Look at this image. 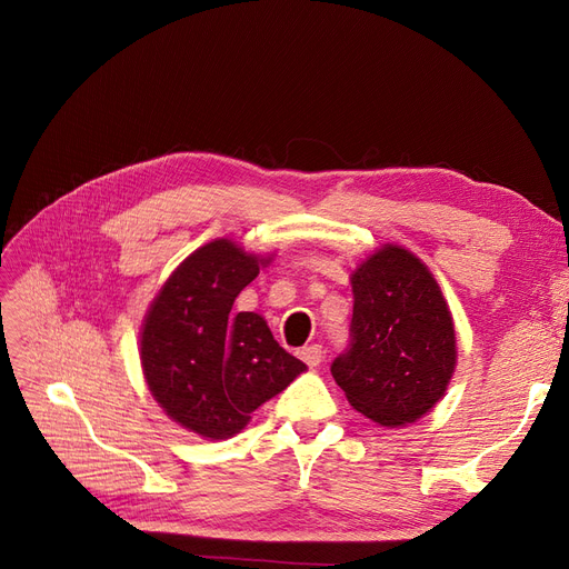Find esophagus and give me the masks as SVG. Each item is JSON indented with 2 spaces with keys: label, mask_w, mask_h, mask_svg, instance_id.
Instances as JSON below:
<instances>
[{
  "label": "esophagus",
  "mask_w": 569,
  "mask_h": 569,
  "mask_svg": "<svg viewBox=\"0 0 569 569\" xmlns=\"http://www.w3.org/2000/svg\"><path fill=\"white\" fill-rule=\"evenodd\" d=\"M299 358L303 360V363H306L308 368H316V366H320V360H322V349H320V343H311V347H303V349L299 351Z\"/></svg>",
  "instance_id": "34e87169"
}]
</instances>
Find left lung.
I'll use <instances>...</instances> for the list:
<instances>
[{"label":"left lung","instance_id":"obj_1","mask_svg":"<svg viewBox=\"0 0 569 569\" xmlns=\"http://www.w3.org/2000/svg\"><path fill=\"white\" fill-rule=\"evenodd\" d=\"M351 349L332 363L349 403L382 427L427 416L451 385L456 325L441 287L420 258L382 244L351 272Z\"/></svg>","mask_w":569,"mask_h":569}]
</instances>
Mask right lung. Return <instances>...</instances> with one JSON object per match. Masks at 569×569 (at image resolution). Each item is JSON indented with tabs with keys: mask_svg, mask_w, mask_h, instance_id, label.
Here are the masks:
<instances>
[{
	"mask_svg": "<svg viewBox=\"0 0 569 569\" xmlns=\"http://www.w3.org/2000/svg\"><path fill=\"white\" fill-rule=\"evenodd\" d=\"M270 261L218 237L189 253L149 303L140 330L147 387L170 420L203 439L239 435L258 406L306 372L263 316L232 311Z\"/></svg>",
	"mask_w": 569,
	"mask_h": 569,
	"instance_id": "obj_1",
	"label": "right lung"
}]
</instances>
